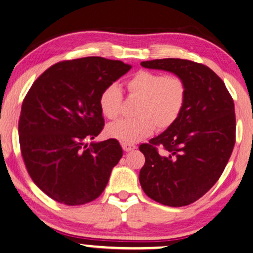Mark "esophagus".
<instances>
[{"label":"esophagus","mask_w":253,"mask_h":253,"mask_svg":"<svg viewBox=\"0 0 253 253\" xmlns=\"http://www.w3.org/2000/svg\"><path fill=\"white\" fill-rule=\"evenodd\" d=\"M124 151H126V152H129V151H133L136 149V145L135 144H129V143H123L122 144Z\"/></svg>","instance_id":"esophagus-1"}]
</instances>
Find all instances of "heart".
Wrapping results in <instances>:
<instances>
[{
    "label": "heart",
    "instance_id": "obj_1",
    "mask_svg": "<svg viewBox=\"0 0 253 253\" xmlns=\"http://www.w3.org/2000/svg\"><path fill=\"white\" fill-rule=\"evenodd\" d=\"M130 96L139 99L133 119H120L105 129L109 137L122 143H136L152 134L154 127L165 130L178 118L186 100L185 82L175 75L137 71L127 81ZM123 94L116 84L109 85L100 94L99 105L108 119L118 117L122 108Z\"/></svg>",
    "mask_w": 253,
    "mask_h": 253
}]
</instances>
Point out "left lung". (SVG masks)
Here are the masks:
<instances>
[{
    "label": "left lung",
    "instance_id": "8db88e82",
    "mask_svg": "<svg viewBox=\"0 0 253 253\" xmlns=\"http://www.w3.org/2000/svg\"><path fill=\"white\" fill-rule=\"evenodd\" d=\"M141 66L182 78L186 100L170 127L139 145L145 157L139 183L161 205H191L214 185L228 163L235 144L234 102L224 82L201 63L169 58ZM157 146H163L165 153H158Z\"/></svg>",
    "mask_w": 253,
    "mask_h": 253
}]
</instances>
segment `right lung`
Masks as SVG:
<instances>
[{
  "instance_id": "right-lung-1",
  "label": "right lung",
  "mask_w": 253,
  "mask_h": 253,
  "mask_svg": "<svg viewBox=\"0 0 253 253\" xmlns=\"http://www.w3.org/2000/svg\"><path fill=\"white\" fill-rule=\"evenodd\" d=\"M118 60L88 56L55 63L32 85L21 107L19 142L34 183L67 206L99 198L123 157L117 139L92 142L103 129L102 90L130 70Z\"/></svg>"
}]
</instances>
